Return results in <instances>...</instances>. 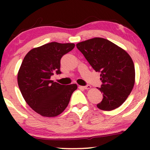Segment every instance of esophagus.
I'll list each match as a JSON object with an SVG mask.
<instances>
[{"label":"esophagus","mask_w":150,"mask_h":150,"mask_svg":"<svg viewBox=\"0 0 150 150\" xmlns=\"http://www.w3.org/2000/svg\"><path fill=\"white\" fill-rule=\"evenodd\" d=\"M82 87V88L85 89H89L91 88V86L89 85H87L83 86V87Z\"/></svg>","instance_id":"esophagus-1"}]
</instances>
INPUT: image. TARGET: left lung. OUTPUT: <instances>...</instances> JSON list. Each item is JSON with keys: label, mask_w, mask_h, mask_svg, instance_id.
Here are the masks:
<instances>
[{"label": "left lung", "mask_w": 150, "mask_h": 150, "mask_svg": "<svg viewBox=\"0 0 150 150\" xmlns=\"http://www.w3.org/2000/svg\"><path fill=\"white\" fill-rule=\"evenodd\" d=\"M96 72H99L103 99L97 105L104 111L119 107L135 84V66L125 50L110 41L96 37L76 44Z\"/></svg>", "instance_id": "obj_1"}]
</instances>
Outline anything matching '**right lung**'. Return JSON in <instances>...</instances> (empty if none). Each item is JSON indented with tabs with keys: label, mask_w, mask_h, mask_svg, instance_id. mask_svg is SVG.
I'll list each match as a JSON object with an SVG mask.
<instances>
[{
	"label": "right lung",
	"mask_w": 150,
	"mask_h": 150,
	"mask_svg": "<svg viewBox=\"0 0 150 150\" xmlns=\"http://www.w3.org/2000/svg\"><path fill=\"white\" fill-rule=\"evenodd\" d=\"M75 47L71 43L51 42L29 51L18 75L22 95L34 111L44 117L61 114L68 106L76 84L63 85L51 80L61 74V59Z\"/></svg>",
	"instance_id": "add662e5"
}]
</instances>
